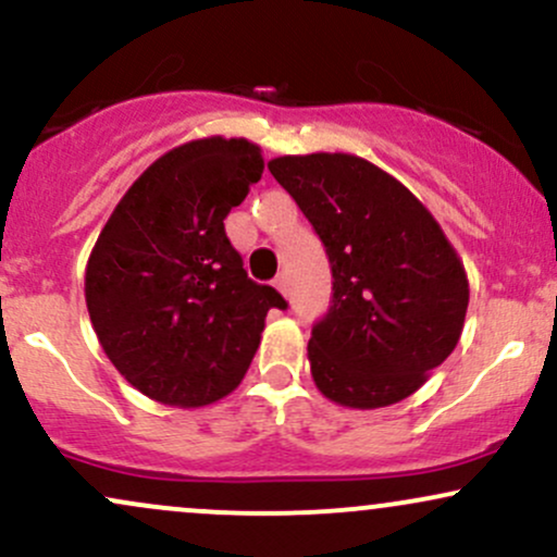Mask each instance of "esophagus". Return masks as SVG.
<instances>
[{"mask_svg": "<svg viewBox=\"0 0 557 557\" xmlns=\"http://www.w3.org/2000/svg\"><path fill=\"white\" fill-rule=\"evenodd\" d=\"M274 287H277V290L287 298V296H290V277H287L285 272H280L277 277H274Z\"/></svg>", "mask_w": 557, "mask_h": 557, "instance_id": "esophagus-1", "label": "esophagus"}]
</instances>
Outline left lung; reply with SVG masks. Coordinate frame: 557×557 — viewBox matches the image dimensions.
<instances>
[{"label":"left lung","mask_w":557,"mask_h":557,"mask_svg":"<svg viewBox=\"0 0 557 557\" xmlns=\"http://www.w3.org/2000/svg\"><path fill=\"white\" fill-rule=\"evenodd\" d=\"M267 168L330 257L332 306L309 341L319 393L361 411L413 395L461 341L469 309L463 261L440 222L356 154H287Z\"/></svg>","instance_id":"obj_1"}]
</instances>
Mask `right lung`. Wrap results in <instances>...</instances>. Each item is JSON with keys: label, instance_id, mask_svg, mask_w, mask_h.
<instances>
[{"label": "right lung", "instance_id": "add662e5", "mask_svg": "<svg viewBox=\"0 0 557 557\" xmlns=\"http://www.w3.org/2000/svg\"><path fill=\"white\" fill-rule=\"evenodd\" d=\"M264 170L246 138H196L149 164L101 227L86 264V306L107 359L146 398L212 406L251 367L267 311L225 216Z\"/></svg>", "mask_w": 557, "mask_h": 557}]
</instances>
